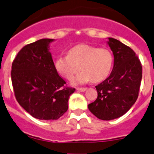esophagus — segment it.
Instances as JSON below:
<instances>
[{
    "label": "esophagus",
    "instance_id": "esophagus-1",
    "mask_svg": "<svg viewBox=\"0 0 154 154\" xmlns=\"http://www.w3.org/2000/svg\"><path fill=\"white\" fill-rule=\"evenodd\" d=\"M86 89V87H77V90L80 91V92H84Z\"/></svg>",
    "mask_w": 154,
    "mask_h": 154
}]
</instances>
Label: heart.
Returning <instances> with one entry per match:
<instances>
[{
  "mask_svg": "<svg viewBox=\"0 0 154 154\" xmlns=\"http://www.w3.org/2000/svg\"><path fill=\"white\" fill-rule=\"evenodd\" d=\"M113 66V56L106 48H97L86 44L72 47L68 55L56 58L55 67L60 75L71 80L81 68L83 71L73 80L74 84L102 81L110 74Z\"/></svg>",
  "mask_w": 154,
  "mask_h": 154,
  "instance_id": "heart-1",
  "label": "heart"
}]
</instances>
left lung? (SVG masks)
<instances>
[{
	"label": "left lung",
	"instance_id": "left-lung-1",
	"mask_svg": "<svg viewBox=\"0 0 154 154\" xmlns=\"http://www.w3.org/2000/svg\"><path fill=\"white\" fill-rule=\"evenodd\" d=\"M108 39L114 56L113 70L95 86L98 97L88 105L91 113L102 120L118 118L131 108L138 97L142 78V66L135 52L118 40Z\"/></svg>",
	"mask_w": 154,
	"mask_h": 154
}]
</instances>
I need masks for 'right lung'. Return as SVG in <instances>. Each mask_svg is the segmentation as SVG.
Wrapping results in <instances>:
<instances>
[{
	"label": "right lung",
	"instance_id": "1",
	"mask_svg": "<svg viewBox=\"0 0 154 154\" xmlns=\"http://www.w3.org/2000/svg\"><path fill=\"white\" fill-rule=\"evenodd\" d=\"M41 39L22 47L12 64L11 80L16 101L34 118L58 120L68 110L75 91L59 75L49 44Z\"/></svg>",
	"mask_w": 154,
	"mask_h": 154
}]
</instances>
